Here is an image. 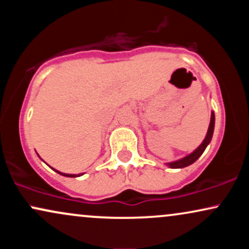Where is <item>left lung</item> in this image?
<instances>
[{
	"mask_svg": "<svg viewBox=\"0 0 249 249\" xmlns=\"http://www.w3.org/2000/svg\"><path fill=\"white\" fill-rule=\"evenodd\" d=\"M214 125H215V116H214V112L212 111L211 113V122H210V126H208L207 133L205 136V139L202 141L201 144L199 145L193 152H191L187 156L182 157V158L178 159V160H173L170 162H166V165L170 168H182V167H186L192 165L194 161H196L199 159V157L204 153V151L206 150V147L208 146L211 141H212V137H213V132H214Z\"/></svg>",
	"mask_w": 249,
	"mask_h": 249,
	"instance_id": "8db88e82",
	"label": "left lung"
}]
</instances>
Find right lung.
<instances>
[{"label": "right lung", "instance_id": "add662e5", "mask_svg": "<svg viewBox=\"0 0 249 249\" xmlns=\"http://www.w3.org/2000/svg\"><path fill=\"white\" fill-rule=\"evenodd\" d=\"M37 156H38V154H37ZM39 157V156H38ZM53 168V167H51ZM53 171H55V172H57L58 174H61V176H64V177H69V178H77V177H81V176H83V174L84 173H78V174H68V173H63V172H59V171H57V170H55V168H53Z\"/></svg>", "mask_w": 249, "mask_h": 249}]
</instances>
